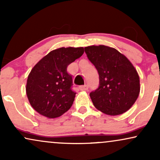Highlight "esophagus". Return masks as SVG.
Masks as SVG:
<instances>
[{"mask_svg": "<svg viewBox=\"0 0 160 160\" xmlns=\"http://www.w3.org/2000/svg\"><path fill=\"white\" fill-rule=\"evenodd\" d=\"M79 89L81 90H82V91H85V90H88V84H84V85L80 86Z\"/></svg>", "mask_w": 160, "mask_h": 160, "instance_id": "obj_1", "label": "esophagus"}]
</instances>
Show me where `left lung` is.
<instances>
[{"label":"left lung","mask_w":160,"mask_h":160,"mask_svg":"<svg viewBox=\"0 0 160 160\" xmlns=\"http://www.w3.org/2000/svg\"><path fill=\"white\" fill-rule=\"evenodd\" d=\"M99 76V86L90 93L93 105L110 116L124 113L137 101L140 91L138 72L131 62L113 47H84Z\"/></svg>","instance_id":"obj_1"}]
</instances>
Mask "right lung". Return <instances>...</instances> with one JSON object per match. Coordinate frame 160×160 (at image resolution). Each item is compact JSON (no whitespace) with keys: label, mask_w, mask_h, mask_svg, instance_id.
<instances>
[{"label":"right lung","mask_w":160,"mask_h":160,"mask_svg":"<svg viewBox=\"0 0 160 160\" xmlns=\"http://www.w3.org/2000/svg\"><path fill=\"white\" fill-rule=\"evenodd\" d=\"M84 52L83 47H61L49 52L32 69L26 92L31 106L41 115L56 118L71 108L76 93L67 68Z\"/></svg>","instance_id":"obj_1"}]
</instances>
